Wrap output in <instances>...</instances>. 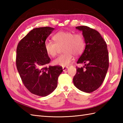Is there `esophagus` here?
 I'll list each match as a JSON object with an SVG mask.
<instances>
[{
    "instance_id": "34e87169",
    "label": "esophagus",
    "mask_w": 123,
    "mask_h": 123,
    "mask_svg": "<svg viewBox=\"0 0 123 123\" xmlns=\"http://www.w3.org/2000/svg\"><path fill=\"white\" fill-rule=\"evenodd\" d=\"M67 69H68V67H63V68H62V69H63V71H65L66 70H67Z\"/></svg>"
}]
</instances>
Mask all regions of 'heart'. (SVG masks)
Masks as SVG:
<instances>
[{
  "label": "heart",
  "mask_w": 123,
  "mask_h": 123,
  "mask_svg": "<svg viewBox=\"0 0 123 123\" xmlns=\"http://www.w3.org/2000/svg\"><path fill=\"white\" fill-rule=\"evenodd\" d=\"M53 38L54 42L46 41L45 43L44 47L46 53L50 56L54 57L62 48L64 53L54 60L53 63L55 66H68L74 60V55L79 56L84 51L86 44L81 34L60 31L54 35Z\"/></svg>",
  "instance_id": "b5f03b06"
}]
</instances>
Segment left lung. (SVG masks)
Segmentation results:
<instances>
[{"label":"left lung","mask_w":123,"mask_h":123,"mask_svg":"<svg viewBox=\"0 0 123 123\" xmlns=\"http://www.w3.org/2000/svg\"><path fill=\"white\" fill-rule=\"evenodd\" d=\"M82 32L86 48L77 63L83 64L77 67L73 81L78 89L90 93L103 83L109 67V56L106 42L98 31L86 26L75 27Z\"/></svg>","instance_id":"left-lung-1"}]
</instances>
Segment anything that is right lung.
Instances as JSON below:
<instances>
[{
	"label": "right lung",
	"instance_id": "obj_1",
	"mask_svg": "<svg viewBox=\"0 0 123 123\" xmlns=\"http://www.w3.org/2000/svg\"><path fill=\"white\" fill-rule=\"evenodd\" d=\"M54 28H34L18 43L16 63L23 84L31 93L45 97L55 89L62 67H47L51 61L45 49V41Z\"/></svg>",
	"mask_w": 123,
	"mask_h": 123
}]
</instances>
